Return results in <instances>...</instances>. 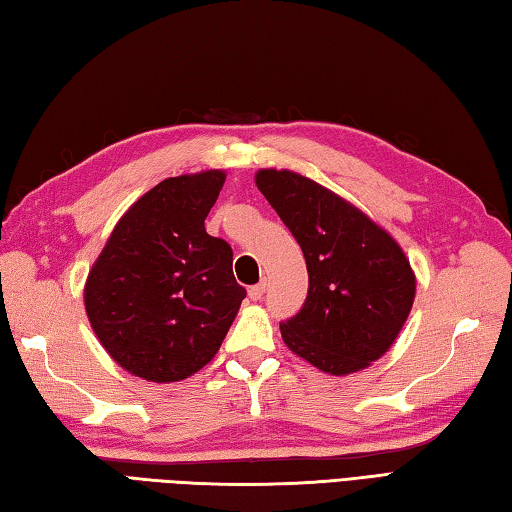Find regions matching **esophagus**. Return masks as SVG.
Returning a JSON list of instances; mask_svg holds the SVG:
<instances>
[{"mask_svg":"<svg viewBox=\"0 0 512 512\" xmlns=\"http://www.w3.org/2000/svg\"><path fill=\"white\" fill-rule=\"evenodd\" d=\"M263 294H265V283H258L254 287H249V298H252V300H260V298H263Z\"/></svg>","mask_w":512,"mask_h":512,"instance_id":"34e87169","label":"esophagus"}]
</instances>
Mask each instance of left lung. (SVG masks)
Here are the masks:
<instances>
[{
	"instance_id": "left-lung-1",
	"label": "left lung",
	"mask_w": 512,
	"mask_h": 512,
	"mask_svg": "<svg viewBox=\"0 0 512 512\" xmlns=\"http://www.w3.org/2000/svg\"><path fill=\"white\" fill-rule=\"evenodd\" d=\"M256 187L294 234L309 291L280 325L287 347L329 375L382 358L415 298V274L398 241L325 185L291 170H258Z\"/></svg>"
}]
</instances>
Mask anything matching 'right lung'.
<instances>
[{
	"label": "right lung",
	"instance_id": "obj_1",
	"mask_svg": "<svg viewBox=\"0 0 512 512\" xmlns=\"http://www.w3.org/2000/svg\"><path fill=\"white\" fill-rule=\"evenodd\" d=\"M223 170L165 179L130 205L92 265L83 302L110 358L148 382L210 362L245 298L232 247L205 232Z\"/></svg>",
	"mask_w": 512,
	"mask_h": 512
}]
</instances>
